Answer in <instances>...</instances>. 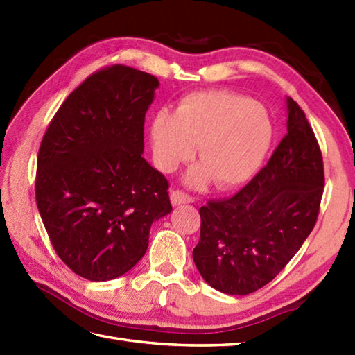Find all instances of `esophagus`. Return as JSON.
<instances>
[{
  "label": "esophagus",
  "instance_id": "34e87169",
  "mask_svg": "<svg viewBox=\"0 0 355 355\" xmlns=\"http://www.w3.org/2000/svg\"><path fill=\"white\" fill-rule=\"evenodd\" d=\"M171 201L173 206H182V205H189L193 201L191 195L184 193L183 191H171Z\"/></svg>",
  "mask_w": 355,
  "mask_h": 355
}]
</instances>
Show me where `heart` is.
<instances>
[{
  "label": "heart",
  "mask_w": 355,
  "mask_h": 355,
  "mask_svg": "<svg viewBox=\"0 0 355 355\" xmlns=\"http://www.w3.org/2000/svg\"><path fill=\"white\" fill-rule=\"evenodd\" d=\"M273 135L267 108L227 89L187 94L173 114L160 110L149 123L154 163L162 172L175 171L198 146L201 163L184 175L192 187L205 186L210 178L220 189L247 183L266 160Z\"/></svg>",
  "instance_id": "1"
}]
</instances>
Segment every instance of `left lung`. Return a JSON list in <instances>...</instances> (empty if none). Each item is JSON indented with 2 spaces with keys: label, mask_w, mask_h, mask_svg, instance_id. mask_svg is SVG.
<instances>
[{
  "label": "left lung",
  "mask_w": 355,
  "mask_h": 355,
  "mask_svg": "<svg viewBox=\"0 0 355 355\" xmlns=\"http://www.w3.org/2000/svg\"><path fill=\"white\" fill-rule=\"evenodd\" d=\"M286 134L236 195L200 209L193 262L212 288L245 296L279 275L310 235L323 193L322 153L299 105L286 97Z\"/></svg>",
  "instance_id": "8db88e82"
}]
</instances>
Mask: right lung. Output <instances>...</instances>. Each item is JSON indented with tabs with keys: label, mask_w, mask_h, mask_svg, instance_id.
<instances>
[{
	"label": "right lung",
	"mask_w": 355,
	"mask_h": 355,
	"mask_svg": "<svg viewBox=\"0 0 355 355\" xmlns=\"http://www.w3.org/2000/svg\"><path fill=\"white\" fill-rule=\"evenodd\" d=\"M155 76L125 65L92 74L45 132L36 205L59 258L88 281H111L146 253L154 221L171 214L169 183L143 158Z\"/></svg>",
	"instance_id": "1"
}]
</instances>
